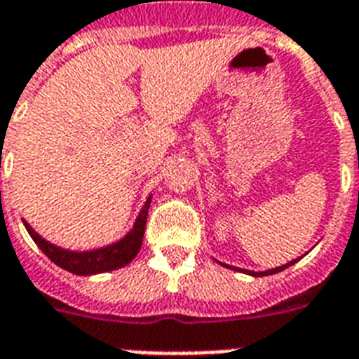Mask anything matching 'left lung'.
<instances>
[{"instance_id":"1","label":"left lung","mask_w":359,"mask_h":359,"mask_svg":"<svg viewBox=\"0 0 359 359\" xmlns=\"http://www.w3.org/2000/svg\"><path fill=\"white\" fill-rule=\"evenodd\" d=\"M294 262H298V258H296V260H292V262L285 264V266H279V268H275V269H268V271H260V273H255V271H247V273H249V275H257V277H262V275H273V273H277V271H283V269L288 268V266H292ZM229 268H230V266H229Z\"/></svg>"}]
</instances>
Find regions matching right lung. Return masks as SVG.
<instances>
[{
	"label": "right lung",
	"mask_w": 359,
	"mask_h": 359,
	"mask_svg": "<svg viewBox=\"0 0 359 359\" xmlns=\"http://www.w3.org/2000/svg\"><path fill=\"white\" fill-rule=\"evenodd\" d=\"M148 210H149V198L144 204V210L140 211V215L136 219L135 226L129 234L125 236L123 240L108 245L104 249H97V251L90 252H71L60 247L52 245L46 240H43L35 230L26 224V230L33 238V241L37 243V247L52 260L57 264L60 268L71 271L76 275H91V273H102V271H112V269L123 268L138 255L142 247V240H144V230H146V221H148Z\"/></svg>",
	"instance_id": "add662e5"
}]
</instances>
